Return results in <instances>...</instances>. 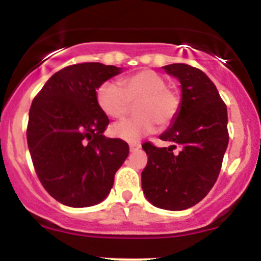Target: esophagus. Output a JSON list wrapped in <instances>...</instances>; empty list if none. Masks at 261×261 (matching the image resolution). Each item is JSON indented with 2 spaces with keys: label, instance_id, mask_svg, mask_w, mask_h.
<instances>
[{
  "label": "esophagus",
  "instance_id": "esophagus-1",
  "mask_svg": "<svg viewBox=\"0 0 261 261\" xmlns=\"http://www.w3.org/2000/svg\"><path fill=\"white\" fill-rule=\"evenodd\" d=\"M141 149V144L140 143H131L130 144V151L131 152H136Z\"/></svg>",
  "mask_w": 261,
  "mask_h": 261
}]
</instances>
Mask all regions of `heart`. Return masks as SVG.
I'll use <instances>...</instances> for the list:
<instances>
[{
	"instance_id": "b5f03b06",
	"label": "heart",
	"mask_w": 261,
	"mask_h": 261,
	"mask_svg": "<svg viewBox=\"0 0 261 261\" xmlns=\"http://www.w3.org/2000/svg\"><path fill=\"white\" fill-rule=\"evenodd\" d=\"M97 103L109 117L122 118L135 103L134 118L115 123L111 134L127 143H136L149 135L158 125L165 127L174 121L180 110V96L167 86L159 73L150 69L122 78L118 84L105 83L97 91Z\"/></svg>"
}]
</instances>
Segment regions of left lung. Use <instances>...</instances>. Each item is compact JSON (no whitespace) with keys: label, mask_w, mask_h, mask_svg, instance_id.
Returning a JSON list of instances; mask_svg holds the SVG:
<instances>
[{"label":"left lung","mask_w":261,"mask_h":261,"mask_svg":"<svg viewBox=\"0 0 261 261\" xmlns=\"http://www.w3.org/2000/svg\"><path fill=\"white\" fill-rule=\"evenodd\" d=\"M163 69L180 82V110L159 136L174 145L144 144L147 164L141 173V186L155 207L183 211L202 201L217 180L228 145L227 109L201 69L181 63ZM177 145L181 150L174 154Z\"/></svg>","instance_id":"1"}]
</instances>
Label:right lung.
Segmentation results:
<instances>
[{
  "label": "right lung",
  "mask_w": 261,
  "mask_h": 261,
  "mask_svg": "<svg viewBox=\"0 0 261 261\" xmlns=\"http://www.w3.org/2000/svg\"><path fill=\"white\" fill-rule=\"evenodd\" d=\"M121 72L102 63L69 65L53 74L31 103L26 131L31 160L46 192L65 206L103 201L127 158V143L103 135L110 120L96 97Z\"/></svg>",
  "instance_id": "right-lung-1"
}]
</instances>
